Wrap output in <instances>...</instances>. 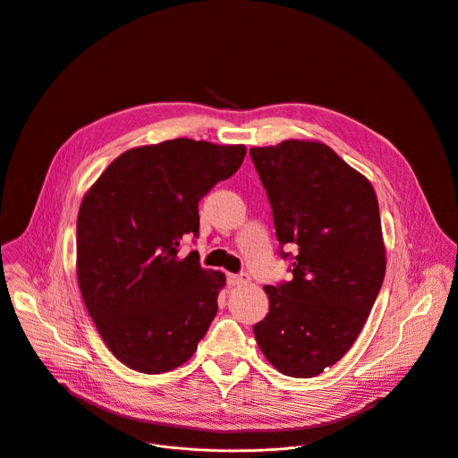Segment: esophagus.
<instances>
[{
  "label": "esophagus",
  "mask_w": 458,
  "mask_h": 458,
  "mask_svg": "<svg viewBox=\"0 0 458 458\" xmlns=\"http://www.w3.org/2000/svg\"><path fill=\"white\" fill-rule=\"evenodd\" d=\"M226 281L230 286H241V284L250 283V277H248V274H228Z\"/></svg>",
  "instance_id": "1"
}]
</instances>
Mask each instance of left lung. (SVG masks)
<instances>
[{"mask_svg":"<svg viewBox=\"0 0 458 458\" xmlns=\"http://www.w3.org/2000/svg\"><path fill=\"white\" fill-rule=\"evenodd\" d=\"M250 156L293 276L265 286L270 311L253 326L255 341L283 375L315 377L352 348L380 292L386 248L377 195L324 143L288 140Z\"/></svg>","mask_w":458,"mask_h":458,"instance_id":"1","label":"left lung"}]
</instances>
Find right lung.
I'll return each mask as SVG.
<instances>
[{
  "instance_id": "obj_1",
  "label": "right lung",
  "mask_w": 458,
  "mask_h": 458,
  "mask_svg": "<svg viewBox=\"0 0 458 458\" xmlns=\"http://www.w3.org/2000/svg\"><path fill=\"white\" fill-rule=\"evenodd\" d=\"M246 148L186 138L121 154L78 214V283L96 328L124 366L156 375L184 364L217 313L225 274L199 253V201L233 175Z\"/></svg>"
}]
</instances>
